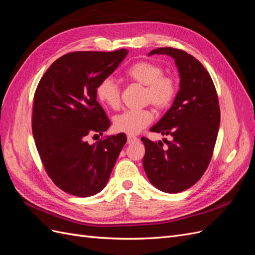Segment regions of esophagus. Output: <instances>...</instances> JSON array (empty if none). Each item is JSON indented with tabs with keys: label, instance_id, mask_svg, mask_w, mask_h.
<instances>
[{
	"label": "esophagus",
	"instance_id": "obj_1",
	"mask_svg": "<svg viewBox=\"0 0 255 255\" xmlns=\"http://www.w3.org/2000/svg\"><path fill=\"white\" fill-rule=\"evenodd\" d=\"M138 141V138L134 135H128V143H133Z\"/></svg>",
	"mask_w": 255,
	"mask_h": 255
}]
</instances>
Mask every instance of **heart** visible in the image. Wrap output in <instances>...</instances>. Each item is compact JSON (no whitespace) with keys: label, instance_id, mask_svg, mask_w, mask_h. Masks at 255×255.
<instances>
[{"label":"heart","instance_id":"b5f03b06","mask_svg":"<svg viewBox=\"0 0 255 255\" xmlns=\"http://www.w3.org/2000/svg\"><path fill=\"white\" fill-rule=\"evenodd\" d=\"M127 76L132 81L144 85V101L151 102L157 110L168 107L176 95V81L172 75L164 74L163 68L148 60L137 61L127 70ZM96 94L100 102L117 110L121 102L119 85L112 78H106L99 83ZM153 120V113L148 109L128 110L116 116L115 128L121 133L134 135L140 133Z\"/></svg>","mask_w":255,"mask_h":255}]
</instances>
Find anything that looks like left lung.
<instances>
[{
  "label": "left lung",
  "mask_w": 255,
  "mask_h": 255,
  "mask_svg": "<svg viewBox=\"0 0 255 255\" xmlns=\"http://www.w3.org/2000/svg\"><path fill=\"white\" fill-rule=\"evenodd\" d=\"M171 56L180 74V90L169 111L150 130L172 137L154 142L141 137L142 159L149 181L157 189L176 194L196 184L210 164L220 125L217 91L210 73L183 50L158 48L149 53Z\"/></svg>",
  "instance_id": "left-lung-1"
}]
</instances>
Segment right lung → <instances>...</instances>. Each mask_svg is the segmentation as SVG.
Listing matches in <instances>:
<instances>
[{
  "label": "right lung",
  "instance_id": "1",
  "mask_svg": "<svg viewBox=\"0 0 255 255\" xmlns=\"http://www.w3.org/2000/svg\"><path fill=\"white\" fill-rule=\"evenodd\" d=\"M127 55L126 49L68 53L38 84L32 117L36 148L51 180L68 194L84 198L101 191L127 142L125 133L94 144L86 140L111 127L96 90Z\"/></svg>",
  "mask_w": 255,
  "mask_h": 255
}]
</instances>
